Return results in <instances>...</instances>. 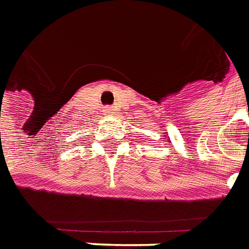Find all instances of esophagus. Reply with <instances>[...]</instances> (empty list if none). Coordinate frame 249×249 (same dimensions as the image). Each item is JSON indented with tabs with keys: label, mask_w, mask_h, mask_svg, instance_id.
Returning a JSON list of instances; mask_svg holds the SVG:
<instances>
[{
	"label": "esophagus",
	"mask_w": 249,
	"mask_h": 249,
	"mask_svg": "<svg viewBox=\"0 0 249 249\" xmlns=\"http://www.w3.org/2000/svg\"><path fill=\"white\" fill-rule=\"evenodd\" d=\"M107 113H109V109H107Z\"/></svg>",
	"instance_id": "obj_1"
}]
</instances>
